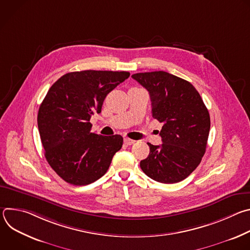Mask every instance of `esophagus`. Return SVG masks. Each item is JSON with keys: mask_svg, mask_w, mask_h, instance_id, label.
<instances>
[{"mask_svg": "<svg viewBox=\"0 0 250 250\" xmlns=\"http://www.w3.org/2000/svg\"><path fill=\"white\" fill-rule=\"evenodd\" d=\"M124 142H125V145H126V146H131V145H133V144H134L135 140L130 139V138H128V137H125Z\"/></svg>", "mask_w": 250, "mask_h": 250, "instance_id": "obj_1", "label": "esophagus"}]
</instances>
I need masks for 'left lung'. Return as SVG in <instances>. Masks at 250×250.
Masks as SVG:
<instances>
[{"label": "left lung", "mask_w": 250, "mask_h": 250, "mask_svg": "<svg viewBox=\"0 0 250 250\" xmlns=\"http://www.w3.org/2000/svg\"><path fill=\"white\" fill-rule=\"evenodd\" d=\"M149 93L152 117L163 126L161 146L150 151L140 168L154 181L173 184L187 178L200 164L210 127L209 114L199 92L188 81L165 71L131 75Z\"/></svg>", "instance_id": "1"}]
</instances>
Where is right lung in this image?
<instances>
[{
  "label": "right lung",
  "mask_w": 250,
  "mask_h": 250,
  "mask_svg": "<svg viewBox=\"0 0 250 250\" xmlns=\"http://www.w3.org/2000/svg\"><path fill=\"white\" fill-rule=\"evenodd\" d=\"M128 77L125 71H77L48 90L39 110V130L48 164L67 183L84 186L100 179L122 148L123 136L92 132L90 119Z\"/></svg>",
  "instance_id": "add662e5"
}]
</instances>
